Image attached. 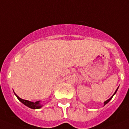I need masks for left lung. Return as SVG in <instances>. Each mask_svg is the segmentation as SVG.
Instances as JSON below:
<instances>
[{
  "mask_svg": "<svg viewBox=\"0 0 129 129\" xmlns=\"http://www.w3.org/2000/svg\"><path fill=\"white\" fill-rule=\"evenodd\" d=\"M118 88H119V87H118ZM118 88H117V89H116V91H115V93H114V95H112V97H110V99H108V100H106V101H105V102H104V105H106V104H107V103H108V102H109V101H110L111 100V99H112V97H113V96H114V95H115V94H116V92H117V89H118Z\"/></svg>",
  "mask_w": 129,
  "mask_h": 129,
  "instance_id": "obj_1",
  "label": "left lung"
}]
</instances>
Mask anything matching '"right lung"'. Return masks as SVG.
I'll return each instance as SVG.
<instances>
[{"instance_id": "add662e5", "label": "right lung", "mask_w": 129, "mask_h": 129, "mask_svg": "<svg viewBox=\"0 0 129 129\" xmlns=\"http://www.w3.org/2000/svg\"><path fill=\"white\" fill-rule=\"evenodd\" d=\"M15 95H16V97H17L18 99H19L22 103H23L24 105H26V106L29 107V108H32V109H38V108H40L41 106H42V105L40 103V101H36L34 103V102L29 101L28 100H25V99H23L20 98V97H18L15 93Z\"/></svg>"}]
</instances>
